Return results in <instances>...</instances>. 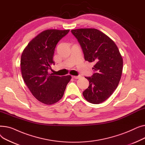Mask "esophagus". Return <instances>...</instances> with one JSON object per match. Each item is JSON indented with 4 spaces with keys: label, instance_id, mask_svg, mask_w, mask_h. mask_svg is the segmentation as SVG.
I'll list each match as a JSON object with an SVG mask.
<instances>
[{
    "label": "esophagus",
    "instance_id": "obj_1",
    "mask_svg": "<svg viewBox=\"0 0 145 145\" xmlns=\"http://www.w3.org/2000/svg\"><path fill=\"white\" fill-rule=\"evenodd\" d=\"M80 76L79 75V76H72V78H73V79H79L80 78Z\"/></svg>",
    "mask_w": 145,
    "mask_h": 145
}]
</instances>
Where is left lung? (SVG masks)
<instances>
[{
    "instance_id": "1",
    "label": "left lung",
    "mask_w": 145,
    "mask_h": 145,
    "mask_svg": "<svg viewBox=\"0 0 145 145\" xmlns=\"http://www.w3.org/2000/svg\"><path fill=\"white\" fill-rule=\"evenodd\" d=\"M82 49L85 59L94 62L95 73L85 77L89 86L83 95L93 104H99L108 99L117 88L123 70V59L110 38L96 29L72 30Z\"/></svg>"
}]
</instances>
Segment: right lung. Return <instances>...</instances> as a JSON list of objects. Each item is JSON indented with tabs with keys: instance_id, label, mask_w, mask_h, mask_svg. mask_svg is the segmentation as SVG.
<instances>
[{
	"instance_id": "add662e5",
	"label": "right lung",
	"mask_w": 145,
	"mask_h": 145,
	"mask_svg": "<svg viewBox=\"0 0 145 145\" xmlns=\"http://www.w3.org/2000/svg\"><path fill=\"white\" fill-rule=\"evenodd\" d=\"M70 30H46L30 41L22 52L20 67L22 78L37 100L45 105L57 102L63 96L72 77L48 73L55 49L59 41Z\"/></svg>"
}]
</instances>
